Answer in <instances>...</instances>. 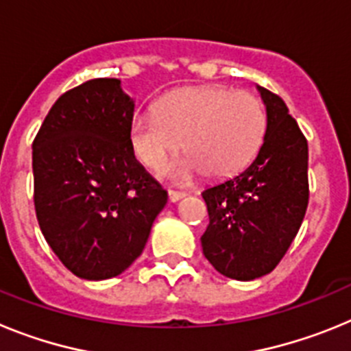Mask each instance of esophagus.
<instances>
[{
    "label": "esophagus",
    "instance_id": "34e87169",
    "mask_svg": "<svg viewBox=\"0 0 351 351\" xmlns=\"http://www.w3.org/2000/svg\"><path fill=\"white\" fill-rule=\"evenodd\" d=\"M184 197H186V193H181V191H169V200L172 204L179 202V200H182Z\"/></svg>",
    "mask_w": 351,
    "mask_h": 351
}]
</instances>
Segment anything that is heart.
I'll use <instances>...</instances> for the list:
<instances>
[{"instance_id": "obj_1", "label": "heart", "mask_w": 351, "mask_h": 351, "mask_svg": "<svg viewBox=\"0 0 351 351\" xmlns=\"http://www.w3.org/2000/svg\"><path fill=\"white\" fill-rule=\"evenodd\" d=\"M265 110L246 91L206 86L169 93L158 108H138L130 141L138 160L158 170L181 145L188 153L173 158L163 176L173 184H190L207 172L226 178L246 167L265 133Z\"/></svg>"}]
</instances>
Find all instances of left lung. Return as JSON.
<instances>
[{"mask_svg": "<svg viewBox=\"0 0 351 351\" xmlns=\"http://www.w3.org/2000/svg\"><path fill=\"white\" fill-rule=\"evenodd\" d=\"M267 126L250 165L202 193L209 226L202 250L219 274H269L295 239L308 207V142L280 96L256 86Z\"/></svg>", "mask_w": 351, "mask_h": 351, "instance_id": "obj_1", "label": "left lung"}]
</instances>
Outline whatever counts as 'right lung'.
Listing matches in <instances>:
<instances>
[{"instance_id": "obj_1", "label": "right lung", "mask_w": 351, "mask_h": 351, "mask_svg": "<svg viewBox=\"0 0 351 351\" xmlns=\"http://www.w3.org/2000/svg\"><path fill=\"white\" fill-rule=\"evenodd\" d=\"M135 100L119 79L61 95L33 142L40 228L77 278H116L141 256L167 191L133 154Z\"/></svg>"}]
</instances>
